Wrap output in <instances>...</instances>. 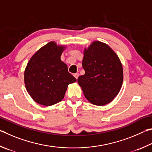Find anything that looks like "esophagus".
Wrapping results in <instances>:
<instances>
[{"instance_id":"1","label":"esophagus","mask_w":152,"mask_h":152,"mask_svg":"<svg viewBox=\"0 0 152 152\" xmlns=\"http://www.w3.org/2000/svg\"><path fill=\"white\" fill-rule=\"evenodd\" d=\"M73 75H74L75 77L77 79V78L79 77V73H75V74Z\"/></svg>"}]
</instances>
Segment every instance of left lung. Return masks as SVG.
Returning a JSON list of instances; mask_svg holds the SVG:
<instances>
[{
    "mask_svg": "<svg viewBox=\"0 0 152 152\" xmlns=\"http://www.w3.org/2000/svg\"><path fill=\"white\" fill-rule=\"evenodd\" d=\"M82 66L86 73L77 81L86 99L98 106L112 102L124 79L122 64L113 50L104 42L94 41L85 48Z\"/></svg>",
    "mask_w": 152,
    "mask_h": 152,
    "instance_id": "8db88e82",
    "label": "left lung"
}]
</instances>
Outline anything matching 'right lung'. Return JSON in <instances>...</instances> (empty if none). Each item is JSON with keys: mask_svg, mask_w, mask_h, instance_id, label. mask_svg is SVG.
I'll return each instance as SVG.
<instances>
[{"mask_svg": "<svg viewBox=\"0 0 152 152\" xmlns=\"http://www.w3.org/2000/svg\"><path fill=\"white\" fill-rule=\"evenodd\" d=\"M65 46L50 41L32 56L24 75L25 87L34 102L50 106L60 102L69 84L77 79L61 60Z\"/></svg>", "mask_w": 152, "mask_h": 152, "instance_id": "add662e5", "label": "right lung"}]
</instances>
